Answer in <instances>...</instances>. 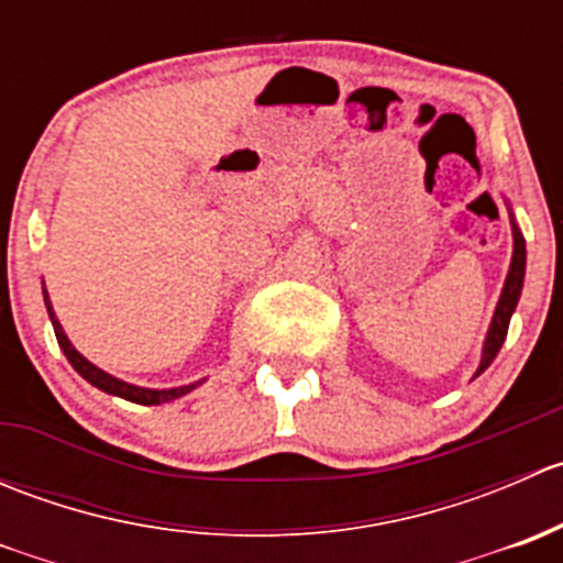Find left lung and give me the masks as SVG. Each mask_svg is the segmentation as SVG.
<instances>
[{"instance_id": "1", "label": "left lung", "mask_w": 563, "mask_h": 563, "mask_svg": "<svg viewBox=\"0 0 563 563\" xmlns=\"http://www.w3.org/2000/svg\"><path fill=\"white\" fill-rule=\"evenodd\" d=\"M512 236H515L512 266H509L507 283H504L501 299H498L496 316H493L490 332H487L485 354H482V365H479V371H476V376H479L482 371H487V367H490V362L496 360L498 351H501L504 340H507L509 318H512L515 308H518L520 288H523V277H526V240H523V234H520V231H518V225H512Z\"/></svg>"}]
</instances>
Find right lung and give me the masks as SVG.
<instances>
[{
  "label": "right lung",
  "instance_id": "right-lung-1",
  "mask_svg": "<svg viewBox=\"0 0 563 563\" xmlns=\"http://www.w3.org/2000/svg\"><path fill=\"white\" fill-rule=\"evenodd\" d=\"M43 297H45V308H48L51 323H54L56 340H59V349L65 351L67 362H70V365L76 367V371L81 373V376L87 378V382L92 384V387L103 389V391H108V395H119V397H124V400H130V402H141V406H161V402H166V400H176V397L187 395V391L198 387V384H190V387H179V389H141V387H133V384L119 382V378L108 376V373H103V371H98V367H95L92 362H87V360H84L81 354H78L76 349H73L70 340H67V334L62 332L59 321H56L54 313H51L48 294L43 291Z\"/></svg>",
  "mask_w": 563,
  "mask_h": 563
}]
</instances>
